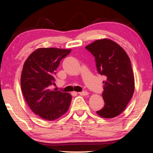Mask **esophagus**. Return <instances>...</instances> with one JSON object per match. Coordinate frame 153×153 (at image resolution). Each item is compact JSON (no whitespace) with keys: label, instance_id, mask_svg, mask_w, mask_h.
I'll return each instance as SVG.
<instances>
[{"label":"esophagus","instance_id":"34e87169","mask_svg":"<svg viewBox=\"0 0 153 153\" xmlns=\"http://www.w3.org/2000/svg\"><path fill=\"white\" fill-rule=\"evenodd\" d=\"M78 94L82 95V96H87L89 94V93L86 92V91H83V92H78Z\"/></svg>","mask_w":153,"mask_h":153}]
</instances>
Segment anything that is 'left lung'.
<instances>
[{"mask_svg": "<svg viewBox=\"0 0 153 153\" xmlns=\"http://www.w3.org/2000/svg\"><path fill=\"white\" fill-rule=\"evenodd\" d=\"M85 48L94 56L98 73L106 77L102 82L105 105L97 113L106 119L117 117L126 108L135 89L130 59L121 46L108 38L95 40Z\"/></svg>", "mask_w": 153, "mask_h": 153, "instance_id": "8db88e82", "label": "left lung"}]
</instances>
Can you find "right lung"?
<instances>
[{
    "mask_svg": "<svg viewBox=\"0 0 153 153\" xmlns=\"http://www.w3.org/2000/svg\"><path fill=\"white\" fill-rule=\"evenodd\" d=\"M71 49L39 48L28 56L21 75V88L28 106L43 120L54 121L69 109L72 97L67 92L51 90L54 76L61 59Z\"/></svg>",
    "mask_w": 153,
    "mask_h": 153,
    "instance_id": "add662e5",
    "label": "right lung"
}]
</instances>
